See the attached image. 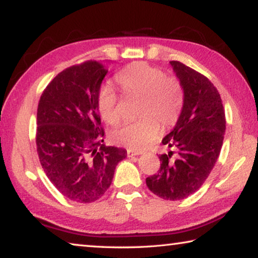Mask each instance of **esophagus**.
Wrapping results in <instances>:
<instances>
[{
	"label": "esophagus",
	"instance_id": "obj_1",
	"mask_svg": "<svg viewBox=\"0 0 258 258\" xmlns=\"http://www.w3.org/2000/svg\"><path fill=\"white\" fill-rule=\"evenodd\" d=\"M141 155V152L139 150H132V149H127V157H133V156H139Z\"/></svg>",
	"mask_w": 258,
	"mask_h": 258
}]
</instances>
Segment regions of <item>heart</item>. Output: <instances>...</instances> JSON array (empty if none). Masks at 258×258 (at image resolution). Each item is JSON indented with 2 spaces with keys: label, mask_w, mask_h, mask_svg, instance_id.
Listing matches in <instances>:
<instances>
[{
  "label": "heart",
  "mask_w": 258,
  "mask_h": 258,
  "mask_svg": "<svg viewBox=\"0 0 258 258\" xmlns=\"http://www.w3.org/2000/svg\"><path fill=\"white\" fill-rule=\"evenodd\" d=\"M116 82L127 94L141 95L139 119L113 130L110 138L116 145L142 149L154 141L159 132V123L168 127L180 118L185 93L181 82L167 77L160 68L146 62H133L117 74ZM97 108L101 118L109 125L120 121L118 97L110 86L100 87Z\"/></svg>",
  "instance_id": "1"
}]
</instances>
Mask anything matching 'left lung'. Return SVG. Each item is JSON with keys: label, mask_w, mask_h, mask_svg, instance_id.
<instances>
[{"label": "left lung", "mask_w": 258, "mask_h": 258, "mask_svg": "<svg viewBox=\"0 0 258 258\" xmlns=\"http://www.w3.org/2000/svg\"><path fill=\"white\" fill-rule=\"evenodd\" d=\"M169 63L185 100L175 127L161 143L176 151L159 155L158 172L146 183L160 198L181 200L195 194L215 166L223 145L225 112L220 93L206 76L180 61Z\"/></svg>", "instance_id": "obj_1"}]
</instances>
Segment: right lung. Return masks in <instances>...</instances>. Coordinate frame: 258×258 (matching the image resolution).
Here are the masks:
<instances>
[{
	"label": "right lung",
	"mask_w": 258,
	"mask_h": 258,
	"mask_svg": "<svg viewBox=\"0 0 258 258\" xmlns=\"http://www.w3.org/2000/svg\"><path fill=\"white\" fill-rule=\"evenodd\" d=\"M108 69L95 60L59 73L41 95L36 147L42 168L63 197L89 204L111 184L127 152L102 145L97 95Z\"/></svg>",
	"instance_id": "add662e5"
}]
</instances>
